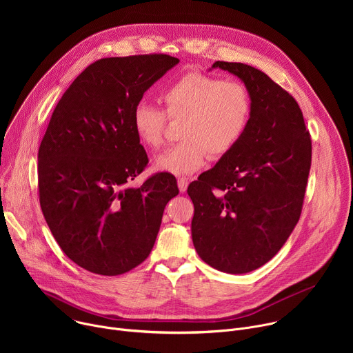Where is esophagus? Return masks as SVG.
<instances>
[{
	"label": "esophagus",
	"mask_w": 353,
	"mask_h": 353,
	"mask_svg": "<svg viewBox=\"0 0 353 353\" xmlns=\"http://www.w3.org/2000/svg\"><path fill=\"white\" fill-rule=\"evenodd\" d=\"M177 185H179V190H180V192H184V191L187 190V185H188V180H187V179H184V177H181V179H179V180H177Z\"/></svg>",
	"instance_id": "1"
}]
</instances>
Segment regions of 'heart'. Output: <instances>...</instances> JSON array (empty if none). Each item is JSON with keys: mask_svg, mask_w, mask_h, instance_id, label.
I'll use <instances>...</instances> for the list:
<instances>
[{"mask_svg": "<svg viewBox=\"0 0 353 353\" xmlns=\"http://www.w3.org/2000/svg\"><path fill=\"white\" fill-rule=\"evenodd\" d=\"M162 109L139 103L132 112V128L138 139L150 148L163 142L169 116L183 120V142L169 148L155 159V169L174 176H187L203 168L208 152L221 158L240 142L251 117V97L240 82L223 81L204 74H187L168 86Z\"/></svg>", "mask_w": 353, "mask_h": 353, "instance_id": "1", "label": "heart"}]
</instances>
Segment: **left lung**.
I'll return each instance as SVG.
<instances>
[{"mask_svg": "<svg viewBox=\"0 0 353 353\" xmlns=\"http://www.w3.org/2000/svg\"><path fill=\"white\" fill-rule=\"evenodd\" d=\"M251 97L240 142L190 183L191 236L201 260L226 274L268 263L294 229L312 166V141L296 100L263 71L216 61Z\"/></svg>", "mask_w": 353, "mask_h": 353, "instance_id": "1", "label": "left lung"}]
</instances>
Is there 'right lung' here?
<instances>
[{
  "mask_svg": "<svg viewBox=\"0 0 353 353\" xmlns=\"http://www.w3.org/2000/svg\"><path fill=\"white\" fill-rule=\"evenodd\" d=\"M179 61L168 54L99 60L50 119L37 155L40 207L65 256L89 272L113 276L139 265L179 194L170 173L128 185L148 163L132 112Z\"/></svg>",
  "mask_w": 353,
  "mask_h": 353,
  "instance_id": "add662e5",
  "label": "right lung"
}]
</instances>
